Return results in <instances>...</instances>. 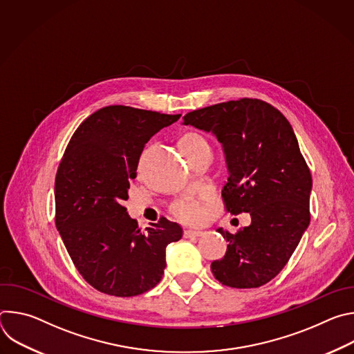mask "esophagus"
I'll return each instance as SVG.
<instances>
[{
  "mask_svg": "<svg viewBox=\"0 0 354 354\" xmlns=\"http://www.w3.org/2000/svg\"><path fill=\"white\" fill-rule=\"evenodd\" d=\"M200 235H203V231H198V230H185V231H183V236H185V238L200 236Z\"/></svg>",
  "mask_w": 354,
  "mask_h": 354,
  "instance_id": "34e87169",
  "label": "esophagus"
}]
</instances>
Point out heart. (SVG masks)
Masks as SVG:
<instances>
[{
	"instance_id": "b5f03b06",
	"label": "heart",
	"mask_w": 354,
	"mask_h": 354,
	"mask_svg": "<svg viewBox=\"0 0 354 354\" xmlns=\"http://www.w3.org/2000/svg\"><path fill=\"white\" fill-rule=\"evenodd\" d=\"M209 147L207 140L194 131H189L182 136L180 138V148L183 149V153H192V151H196L198 148ZM172 214L183 221V223H196L203 216V209H201V200L197 196L187 194L183 196L178 200H175L172 206H171Z\"/></svg>"
}]
</instances>
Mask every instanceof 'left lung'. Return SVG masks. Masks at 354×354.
Listing matches in <instances>:
<instances>
[{
    "mask_svg": "<svg viewBox=\"0 0 354 354\" xmlns=\"http://www.w3.org/2000/svg\"><path fill=\"white\" fill-rule=\"evenodd\" d=\"M183 124L210 131L223 144L225 210L252 218L236 234L217 230L230 243L212 272L228 287H261L287 265L311 220L313 178L294 130L280 111L252 97L189 112Z\"/></svg>",
    "mask_w": 354,
    "mask_h": 354,
    "instance_id": "8db88e82",
    "label": "left lung"
}]
</instances>
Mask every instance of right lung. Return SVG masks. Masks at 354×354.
<instances>
[{
  "instance_id": "add662e5",
  "label": "right lung",
  "mask_w": 354,
  "mask_h": 354,
  "mask_svg": "<svg viewBox=\"0 0 354 354\" xmlns=\"http://www.w3.org/2000/svg\"><path fill=\"white\" fill-rule=\"evenodd\" d=\"M179 118L106 106L80 124L64 151L56 227L80 274L100 292L133 297L156 287L167 246L182 238L180 225L165 217L141 231L123 206L147 141Z\"/></svg>"
}]
</instances>
